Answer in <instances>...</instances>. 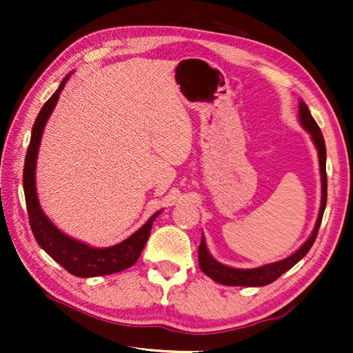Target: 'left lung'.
Returning a JSON list of instances; mask_svg holds the SVG:
<instances>
[{
  "label": "left lung",
  "mask_w": 353,
  "mask_h": 353,
  "mask_svg": "<svg viewBox=\"0 0 353 353\" xmlns=\"http://www.w3.org/2000/svg\"><path fill=\"white\" fill-rule=\"evenodd\" d=\"M299 119H301V124L303 129L311 134L314 144L317 147L319 153V163H320V176H321V205H320V212L317 216L316 226L311 236L306 239L301 249L296 250L291 256L285 258L282 261L272 262V264L262 265L258 268H232L221 264L216 259H214L209 253L205 236L201 235V243L199 245V265L206 276L211 277L212 281L229 285V287H264L274 282L277 277L282 276L285 272H288L291 267H294L299 261H301L306 253L310 252L314 241H316L321 219H323V212L326 208V199H327V177H326V145L323 134H321L320 127L317 125L316 119L312 118L308 106L303 101L299 103Z\"/></svg>",
  "instance_id": "obj_1"
}]
</instances>
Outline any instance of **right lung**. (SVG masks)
<instances>
[{
    "mask_svg": "<svg viewBox=\"0 0 353 353\" xmlns=\"http://www.w3.org/2000/svg\"><path fill=\"white\" fill-rule=\"evenodd\" d=\"M70 76H66L57 91L50 97V100L43 104L39 115H37L34 125L32 129V138H30V145L26 154L24 162V176H22V183H24L26 203L28 212L30 228H32L33 235L37 244L47 252L50 256L54 259L57 264H61L66 272L79 277H95V276H106L112 273L123 272V270L132 267L141 256V252L148 239L150 230H152L153 221L161 211L150 216V220L138 229L129 238L124 239L123 243L117 245L104 247V249H97L81 241H77L68 235H65L62 230H59L54 224L50 221L47 215L43 214L42 208L37 200L36 192V159L37 152H39L42 133L51 115L52 109L57 104L59 95L63 91L65 83L68 81Z\"/></svg>",
    "mask_w": 353,
    "mask_h": 353,
    "instance_id": "1",
    "label": "right lung"
}]
</instances>
